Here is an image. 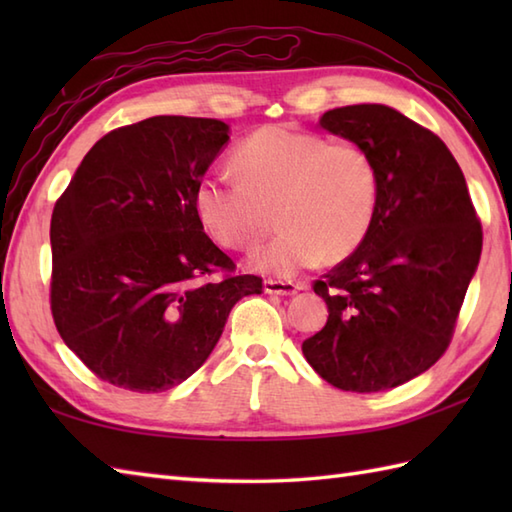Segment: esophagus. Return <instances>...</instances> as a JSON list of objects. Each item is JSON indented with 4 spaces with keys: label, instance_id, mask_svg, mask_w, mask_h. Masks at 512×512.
I'll use <instances>...</instances> for the list:
<instances>
[{
    "label": "esophagus",
    "instance_id": "34e87169",
    "mask_svg": "<svg viewBox=\"0 0 512 512\" xmlns=\"http://www.w3.org/2000/svg\"><path fill=\"white\" fill-rule=\"evenodd\" d=\"M303 286L295 284V281H281V279H266L264 290L268 295H295Z\"/></svg>",
    "mask_w": 512,
    "mask_h": 512
}]
</instances>
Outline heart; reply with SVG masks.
Here are the masks:
<instances>
[{
	"label": "heart",
	"mask_w": 512,
	"mask_h": 512,
	"mask_svg": "<svg viewBox=\"0 0 512 512\" xmlns=\"http://www.w3.org/2000/svg\"><path fill=\"white\" fill-rule=\"evenodd\" d=\"M239 180L204 176L195 184L193 209L213 242L253 250L273 226H284L253 257V266L295 277L325 257L341 262L372 228L380 176L376 160L358 143L286 125H268L237 147Z\"/></svg>",
	"instance_id": "b5f03b06"
}]
</instances>
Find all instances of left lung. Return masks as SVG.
Returning a JSON list of instances; mask_svg holds the SVG:
<instances>
[{
  "mask_svg": "<svg viewBox=\"0 0 512 512\" xmlns=\"http://www.w3.org/2000/svg\"><path fill=\"white\" fill-rule=\"evenodd\" d=\"M319 125L372 154L380 191L365 242L314 281L330 317L301 350L330 385L374 394L447 352L480 264L482 224L449 147L394 107H336Z\"/></svg>",
  "mask_w": 512,
  "mask_h": 512,
  "instance_id": "obj_1",
  "label": "left lung"
}]
</instances>
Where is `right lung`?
Returning a JSON list of instances; mask_svg holds the SVG:
<instances>
[{
	"mask_svg": "<svg viewBox=\"0 0 512 512\" xmlns=\"http://www.w3.org/2000/svg\"><path fill=\"white\" fill-rule=\"evenodd\" d=\"M228 143L215 118L154 116L96 143L54 204L50 308L63 343L105 383L138 394L180 385L220 341L228 312L262 295L235 275L193 209ZM217 269L222 282L208 277Z\"/></svg>",
	"mask_w": 512,
	"mask_h": 512,
	"instance_id": "add662e5",
	"label": "right lung"
}]
</instances>
